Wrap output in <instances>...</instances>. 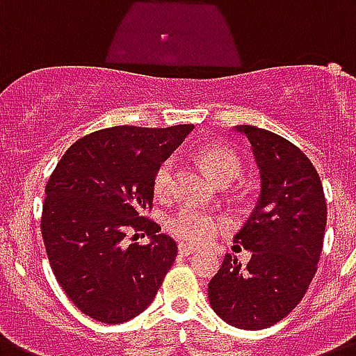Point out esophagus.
<instances>
[{"label": "esophagus", "mask_w": 356, "mask_h": 356, "mask_svg": "<svg viewBox=\"0 0 356 356\" xmlns=\"http://www.w3.org/2000/svg\"><path fill=\"white\" fill-rule=\"evenodd\" d=\"M195 252H197V248L190 246V244H186V243L179 244V253H181V255H192V253H195Z\"/></svg>", "instance_id": "obj_1"}]
</instances>
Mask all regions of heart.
<instances>
[{"mask_svg":"<svg viewBox=\"0 0 356 356\" xmlns=\"http://www.w3.org/2000/svg\"><path fill=\"white\" fill-rule=\"evenodd\" d=\"M199 159L210 177L217 183H232L243 172V163L234 150L222 145H208L199 152ZM175 157H168L154 173V193L161 201L175 195ZM168 229L173 237L190 244H204L219 234L220 220L199 206L186 204L168 219Z\"/></svg>","mask_w":356,"mask_h":356,"instance_id":"1","label":"heart"}]
</instances>
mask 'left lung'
Here are the masks:
<instances>
[{"label": "left lung", "instance_id": "obj_1", "mask_svg": "<svg viewBox=\"0 0 356 356\" xmlns=\"http://www.w3.org/2000/svg\"><path fill=\"white\" fill-rule=\"evenodd\" d=\"M237 132L252 145L261 195L235 243L252 252L246 266L226 253L208 284L213 312L238 330H264L306 295L324 243V190L312 161L277 134L252 124Z\"/></svg>", "mask_w": 356, "mask_h": 356}]
</instances>
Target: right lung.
<instances>
[{"instance_id":"1","label":"right lung","mask_w":356,"mask_h":356,"mask_svg":"<svg viewBox=\"0 0 356 356\" xmlns=\"http://www.w3.org/2000/svg\"><path fill=\"white\" fill-rule=\"evenodd\" d=\"M193 124L113 127L85 136L50 175L41 234L63 291L85 315L121 324L150 306L177 257V244L143 217L154 202V173ZM151 243L127 245L128 231Z\"/></svg>"}]
</instances>
